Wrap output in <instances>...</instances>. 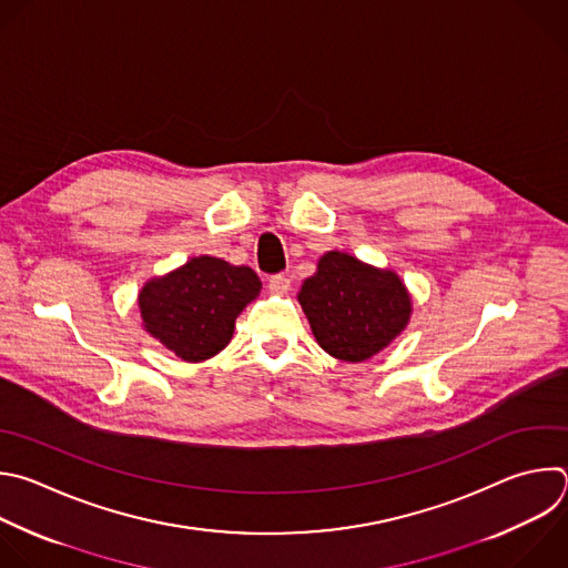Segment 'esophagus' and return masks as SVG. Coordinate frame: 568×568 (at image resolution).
<instances>
[{
  "label": "esophagus",
  "instance_id": "1",
  "mask_svg": "<svg viewBox=\"0 0 568 568\" xmlns=\"http://www.w3.org/2000/svg\"><path fill=\"white\" fill-rule=\"evenodd\" d=\"M270 290H272L274 294H285V292L290 290V276H285V274H274V276H270Z\"/></svg>",
  "mask_w": 568,
  "mask_h": 568
}]
</instances>
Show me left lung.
I'll list each match as a JSON object with an SVG mask.
<instances>
[{"instance_id":"1","label":"left lung","mask_w":568,"mask_h":568,"mask_svg":"<svg viewBox=\"0 0 568 568\" xmlns=\"http://www.w3.org/2000/svg\"><path fill=\"white\" fill-rule=\"evenodd\" d=\"M318 345L341 361H365L384 349L410 318V296L395 272L327 252L298 292Z\"/></svg>"}]
</instances>
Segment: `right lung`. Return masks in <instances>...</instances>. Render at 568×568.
<instances>
[{
  "instance_id": "add662e5",
  "label": "right lung",
  "mask_w": 568,
  "mask_h": 568,
  "mask_svg": "<svg viewBox=\"0 0 568 568\" xmlns=\"http://www.w3.org/2000/svg\"><path fill=\"white\" fill-rule=\"evenodd\" d=\"M258 292L252 267L199 256L149 281L138 305L146 332L164 347L184 361H205L230 343L236 316Z\"/></svg>"
}]
</instances>
